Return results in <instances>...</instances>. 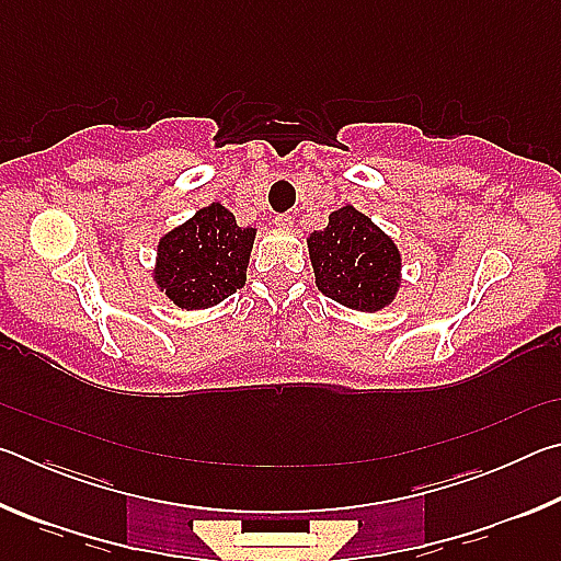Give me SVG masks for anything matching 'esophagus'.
<instances>
[{"instance_id":"34e87169","label":"esophagus","mask_w":561,"mask_h":561,"mask_svg":"<svg viewBox=\"0 0 561 561\" xmlns=\"http://www.w3.org/2000/svg\"><path fill=\"white\" fill-rule=\"evenodd\" d=\"M274 225L282 227V230H289V227L294 225V217L289 213H282V215L274 217Z\"/></svg>"}]
</instances>
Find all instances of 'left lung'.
<instances>
[{"label":"left lung","instance_id":"obj_1","mask_svg":"<svg viewBox=\"0 0 561 561\" xmlns=\"http://www.w3.org/2000/svg\"><path fill=\"white\" fill-rule=\"evenodd\" d=\"M317 287L356 311H381L401 289V252L371 217L354 205L329 215L324 230L309 234Z\"/></svg>","mask_w":561,"mask_h":561}]
</instances>
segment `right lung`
I'll list each match as a JSON object with an SVG mask.
<instances>
[{
    "instance_id": "obj_1",
    "label": "right lung",
    "mask_w": 561,
    "mask_h": 561,
    "mask_svg": "<svg viewBox=\"0 0 561 561\" xmlns=\"http://www.w3.org/2000/svg\"><path fill=\"white\" fill-rule=\"evenodd\" d=\"M254 234L220 203L207 205L160 237L153 282L180 309L215 307L244 287Z\"/></svg>"
}]
</instances>
